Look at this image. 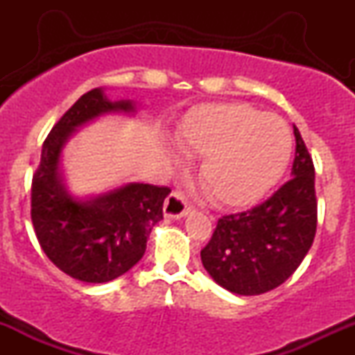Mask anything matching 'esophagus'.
<instances>
[{"instance_id":"1","label":"esophagus","mask_w":355,"mask_h":355,"mask_svg":"<svg viewBox=\"0 0 355 355\" xmlns=\"http://www.w3.org/2000/svg\"><path fill=\"white\" fill-rule=\"evenodd\" d=\"M191 209L187 202V198L183 197L180 191H172L168 195V198L165 200L164 205V214L168 218H182L189 214Z\"/></svg>"}]
</instances>
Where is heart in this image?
<instances>
[{
	"label": "heart",
	"mask_w": 355,
	"mask_h": 355,
	"mask_svg": "<svg viewBox=\"0 0 355 355\" xmlns=\"http://www.w3.org/2000/svg\"><path fill=\"white\" fill-rule=\"evenodd\" d=\"M177 144L187 155L203 157L198 182L222 207L260 200L282 177L292 155L285 121L245 103L193 108L178 130Z\"/></svg>",
	"instance_id": "heart-1"
}]
</instances>
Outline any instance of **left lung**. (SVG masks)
Here are the masks:
<instances>
[{"mask_svg": "<svg viewBox=\"0 0 355 355\" xmlns=\"http://www.w3.org/2000/svg\"><path fill=\"white\" fill-rule=\"evenodd\" d=\"M292 178L266 202L218 218L210 242L202 248L205 270L220 287L239 295H260L288 279L317 230L315 170L294 125Z\"/></svg>", "mask_w": 355, "mask_h": 355, "instance_id": "1", "label": "left lung"}]
</instances>
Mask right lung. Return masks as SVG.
<instances>
[{"label":"right lung","instance_id":"1","mask_svg":"<svg viewBox=\"0 0 355 355\" xmlns=\"http://www.w3.org/2000/svg\"><path fill=\"white\" fill-rule=\"evenodd\" d=\"M133 113L101 88L85 93L51 128L31 183V222L48 259L73 279L103 284L128 272L145 254L150 232L164 218L168 187L126 183L96 197H71L60 170L61 150L81 125L107 113Z\"/></svg>","mask_w":355,"mask_h":355}]
</instances>
